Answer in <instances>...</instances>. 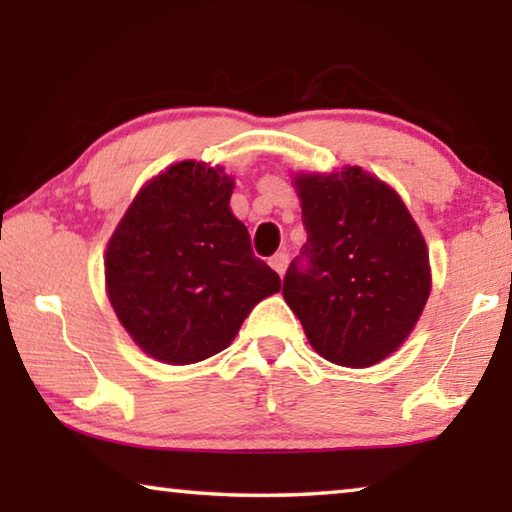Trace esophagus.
Returning a JSON list of instances; mask_svg holds the SVG:
<instances>
[{"instance_id":"esophagus-1","label":"esophagus","mask_w":512,"mask_h":512,"mask_svg":"<svg viewBox=\"0 0 512 512\" xmlns=\"http://www.w3.org/2000/svg\"><path fill=\"white\" fill-rule=\"evenodd\" d=\"M287 264H289V253H287V250H280V253H275L273 257H271V266L275 268V271L277 273H284V271H287Z\"/></svg>"}]
</instances>
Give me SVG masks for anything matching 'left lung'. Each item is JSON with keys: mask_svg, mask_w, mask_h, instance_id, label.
Masks as SVG:
<instances>
[{"mask_svg": "<svg viewBox=\"0 0 512 512\" xmlns=\"http://www.w3.org/2000/svg\"><path fill=\"white\" fill-rule=\"evenodd\" d=\"M296 185L307 241L282 296L320 357L372 366L400 348L427 305V246L400 196L359 167Z\"/></svg>", "mask_w": 512, "mask_h": 512, "instance_id": "1", "label": "left lung"}]
</instances>
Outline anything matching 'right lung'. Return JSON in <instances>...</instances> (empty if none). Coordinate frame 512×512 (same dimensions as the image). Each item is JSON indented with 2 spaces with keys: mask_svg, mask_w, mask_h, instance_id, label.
Segmentation results:
<instances>
[{
  "mask_svg": "<svg viewBox=\"0 0 512 512\" xmlns=\"http://www.w3.org/2000/svg\"><path fill=\"white\" fill-rule=\"evenodd\" d=\"M232 180L201 162L146 185L106 253L117 318L153 359L185 366L225 350L259 300L282 287L230 212Z\"/></svg>",
  "mask_w": 512,
  "mask_h": 512,
  "instance_id": "1",
  "label": "right lung"
}]
</instances>
